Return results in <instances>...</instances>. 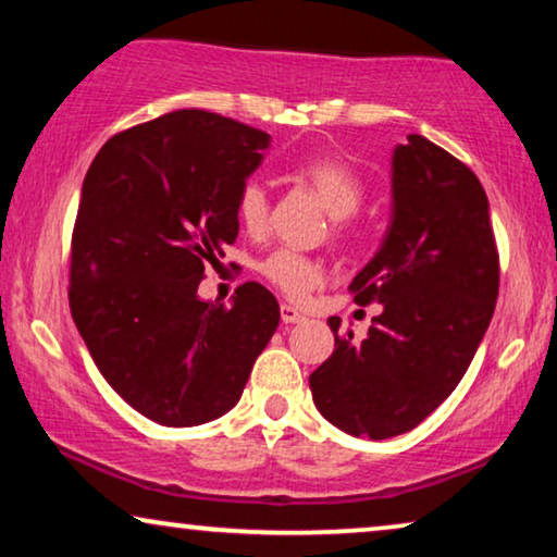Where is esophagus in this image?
I'll use <instances>...</instances> for the list:
<instances>
[{"instance_id":"esophagus-1","label":"esophagus","mask_w":557,"mask_h":557,"mask_svg":"<svg viewBox=\"0 0 557 557\" xmlns=\"http://www.w3.org/2000/svg\"><path fill=\"white\" fill-rule=\"evenodd\" d=\"M281 322H284V324H299V322H304V314L299 309H294L292 304H281Z\"/></svg>"}]
</instances>
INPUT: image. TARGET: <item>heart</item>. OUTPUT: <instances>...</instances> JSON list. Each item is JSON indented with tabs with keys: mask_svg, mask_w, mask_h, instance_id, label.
<instances>
[{
	"mask_svg": "<svg viewBox=\"0 0 557 557\" xmlns=\"http://www.w3.org/2000/svg\"><path fill=\"white\" fill-rule=\"evenodd\" d=\"M294 177L307 185L319 197L326 212L332 215V235L345 240L349 235V215L360 208L362 202V180L357 177L352 166L332 157H311L294 166ZM238 223L248 235H263L269 225V195L258 182H248L240 189ZM261 273L271 286H276L288 299L301 301L322 284V263L314 258L296 253V250L281 248L261 261Z\"/></svg>",
	"mask_w": 557,
	"mask_h": 557,
	"instance_id": "1",
	"label": "heart"
}]
</instances>
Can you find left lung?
<instances>
[{"mask_svg":"<svg viewBox=\"0 0 557 557\" xmlns=\"http://www.w3.org/2000/svg\"><path fill=\"white\" fill-rule=\"evenodd\" d=\"M349 292L383 311L362 342L330 319L334 352L309 375L314 406L349 436H400L454 393L497 304L499 253L476 174L425 136L398 144L391 225Z\"/></svg>","mask_w":557,"mask_h":557,"instance_id":"left-lung-1","label":"left lung"}]
</instances>
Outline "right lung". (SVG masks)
I'll use <instances>...</instances> for the list:
<instances>
[{
    "instance_id": "add662e5",
    "label": "right lung",
    "mask_w": 557,
    "mask_h": 557,
    "mask_svg": "<svg viewBox=\"0 0 557 557\" xmlns=\"http://www.w3.org/2000/svg\"><path fill=\"white\" fill-rule=\"evenodd\" d=\"M271 136L182 109L111 136L83 180L71 243V314L96 368L134 410L172 429L240 400L281 311L269 288L202 301L205 265L238 238L246 180Z\"/></svg>"
}]
</instances>
